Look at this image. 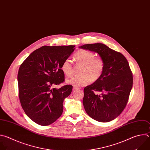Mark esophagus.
Masks as SVG:
<instances>
[{"label": "esophagus", "instance_id": "esophagus-1", "mask_svg": "<svg viewBox=\"0 0 150 150\" xmlns=\"http://www.w3.org/2000/svg\"><path fill=\"white\" fill-rule=\"evenodd\" d=\"M77 89H78L77 87H73V91H75L76 90H77Z\"/></svg>", "mask_w": 150, "mask_h": 150}]
</instances>
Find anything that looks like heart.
<instances>
[{
	"instance_id": "1",
	"label": "heart",
	"mask_w": 150,
	"mask_h": 150,
	"mask_svg": "<svg viewBox=\"0 0 150 150\" xmlns=\"http://www.w3.org/2000/svg\"><path fill=\"white\" fill-rule=\"evenodd\" d=\"M75 58L78 63L83 64L80 76H74L66 80V83L75 87L84 86L92 81L98 80L102 76L105 69V62L100 57H95V54L88 50H80L75 54ZM61 69L67 76L73 74V67L69 59H66L62 63Z\"/></svg>"
}]
</instances>
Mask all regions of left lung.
<instances>
[{"mask_svg":"<svg viewBox=\"0 0 150 150\" xmlns=\"http://www.w3.org/2000/svg\"><path fill=\"white\" fill-rule=\"evenodd\" d=\"M79 48L98 53L105 62L101 77L84 88V109L97 121H111L125 109L132 87L129 63L121 53L102 43L85 44Z\"/></svg>","mask_w":150,"mask_h":150,"instance_id":"1","label":"left lung"}]
</instances>
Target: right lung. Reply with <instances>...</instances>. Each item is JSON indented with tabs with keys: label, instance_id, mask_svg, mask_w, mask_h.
Instances as JSON below:
<instances>
[{
	"label": "right lung",
	"instance_id": "add662e5",
	"mask_svg": "<svg viewBox=\"0 0 150 150\" xmlns=\"http://www.w3.org/2000/svg\"><path fill=\"white\" fill-rule=\"evenodd\" d=\"M74 47L42 46L30 54L19 69L21 106L26 115L38 125H50L63 113L64 100L71 93L73 86L54 87L64 81L61 67Z\"/></svg>",
	"mask_w": 150,
	"mask_h": 150
}]
</instances>
